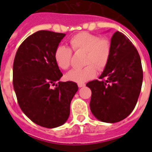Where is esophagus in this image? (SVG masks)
Returning <instances> with one entry per match:
<instances>
[{
    "instance_id": "34e87169",
    "label": "esophagus",
    "mask_w": 152,
    "mask_h": 152,
    "mask_svg": "<svg viewBox=\"0 0 152 152\" xmlns=\"http://www.w3.org/2000/svg\"><path fill=\"white\" fill-rule=\"evenodd\" d=\"M85 86V84L84 83H78V87L79 88H83V87H84Z\"/></svg>"
}]
</instances>
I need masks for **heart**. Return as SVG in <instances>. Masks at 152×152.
I'll return each mask as SVG.
<instances>
[{
	"instance_id": "heart-1",
	"label": "heart",
	"mask_w": 152,
	"mask_h": 152,
	"mask_svg": "<svg viewBox=\"0 0 152 152\" xmlns=\"http://www.w3.org/2000/svg\"><path fill=\"white\" fill-rule=\"evenodd\" d=\"M71 49L64 46H57L55 50L54 60L57 66L66 70L71 65L72 49L74 52H84L82 69H72L66 74V79L76 83H82L95 77L96 68L99 71L105 69L111 54L110 42L106 38L88 32H80L69 39Z\"/></svg>"
}]
</instances>
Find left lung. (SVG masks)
I'll list each match as a JSON object with an SVG mask.
<instances>
[{"mask_svg": "<svg viewBox=\"0 0 152 152\" xmlns=\"http://www.w3.org/2000/svg\"><path fill=\"white\" fill-rule=\"evenodd\" d=\"M111 54L99 76L86 86L91 90L90 108L95 118L106 123L125 119L134 110L143 82V69L138 51L121 32L111 39Z\"/></svg>", "mask_w": 152, "mask_h": 152, "instance_id": "8db88e82", "label": "left lung"}]
</instances>
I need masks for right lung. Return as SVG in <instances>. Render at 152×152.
I'll list each match as a JSON object with an SVG mask.
<instances>
[{
    "instance_id": "add662e5",
    "label": "right lung",
    "mask_w": 152,
    "mask_h": 152,
    "mask_svg": "<svg viewBox=\"0 0 152 152\" xmlns=\"http://www.w3.org/2000/svg\"><path fill=\"white\" fill-rule=\"evenodd\" d=\"M64 36L50 31L35 32L18 48L13 63V87L20 109L33 122L49 129L68 120L70 103L78 91L72 81L56 83L63 74L53 54Z\"/></svg>"
}]
</instances>
